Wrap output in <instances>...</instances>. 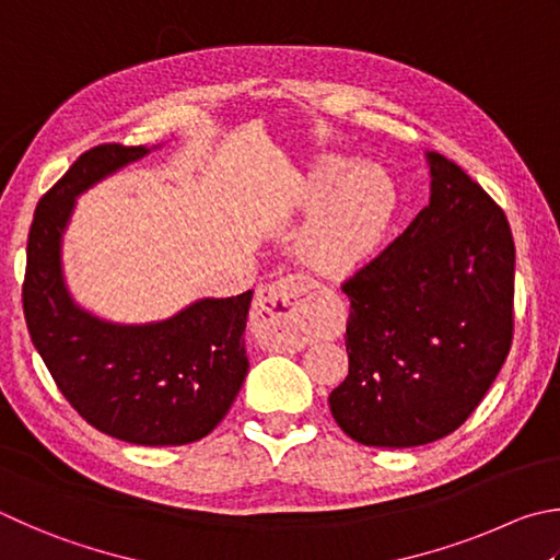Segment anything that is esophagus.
Wrapping results in <instances>:
<instances>
[{
	"label": "esophagus",
	"mask_w": 560,
	"mask_h": 560,
	"mask_svg": "<svg viewBox=\"0 0 560 560\" xmlns=\"http://www.w3.org/2000/svg\"><path fill=\"white\" fill-rule=\"evenodd\" d=\"M313 281L301 273H289L279 281H271L257 291V325L259 340L269 350L296 352L306 345V332L301 325V311Z\"/></svg>",
	"instance_id": "34e87169"
}]
</instances>
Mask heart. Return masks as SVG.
<instances>
[{"mask_svg": "<svg viewBox=\"0 0 560 560\" xmlns=\"http://www.w3.org/2000/svg\"><path fill=\"white\" fill-rule=\"evenodd\" d=\"M323 197L301 222L296 254L323 273H345L368 259L392 218V188L374 166L352 168L340 156H325L299 183L296 202Z\"/></svg>", "mask_w": 560, "mask_h": 560, "instance_id": "b5f03b06", "label": "heart"}]
</instances>
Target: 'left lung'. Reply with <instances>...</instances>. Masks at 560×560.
<instances>
[{
    "label": "left lung",
    "mask_w": 560,
    "mask_h": 560,
    "mask_svg": "<svg viewBox=\"0 0 560 560\" xmlns=\"http://www.w3.org/2000/svg\"><path fill=\"white\" fill-rule=\"evenodd\" d=\"M431 198L342 291L350 372L330 411L352 441L411 448L453 433L512 348L514 240L502 208L435 151Z\"/></svg>",
    "instance_id": "1"
}]
</instances>
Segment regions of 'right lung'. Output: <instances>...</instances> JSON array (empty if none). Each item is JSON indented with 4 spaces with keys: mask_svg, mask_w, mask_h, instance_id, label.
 <instances>
[{
    "mask_svg": "<svg viewBox=\"0 0 560 560\" xmlns=\"http://www.w3.org/2000/svg\"><path fill=\"white\" fill-rule=\"evenodd\" d=\"M159 147L103 144L66 171L38 200L22 289L28 335L58 389L90 425L135 445L206 439L249 370L252 291L198 299L154 323L105 320L70 296L63 235L75 198Z\"/></svg>",
    "mask_w": 560,
    "mask_h": 560,
    "instance_id": "obj_1",
    "label": "right lung"
}]
</instances>
